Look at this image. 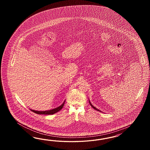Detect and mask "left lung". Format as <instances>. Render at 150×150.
Listing matches in <instances>:
<instances>
[{"label": "left lung", "mask_w": 150, "mask_h": 150, "mask_svg": "<svg viewBox=\"0 0 150 150\" xmlns=\"http://www.w3.org/2000/svg\"><path fill=\"white\" fill-rule=\"evenodd\" d=\"M89 102H90V105H91V107H92V108H93V109H95V110H98V111H100V110H98V109H97V108H96V107H94V106H93V105L91 104V102H90V100H89Z\"/></svg>", "instance_id": "obj_1"}]
</instances>
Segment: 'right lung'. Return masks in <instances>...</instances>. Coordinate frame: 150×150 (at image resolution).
<instances>
[{
	"label": "right lung",
	"instance_id": "obj_1",
	"mask_svg": "<svg viewBox=\"0 0 150 150\" xmlns=\"http://www.w3.org/2000/svg\"><path fill=\"white\" fill-rule=\"evenodd\" d=\"M65 100L63 102V103L61 105L59 106L57 108H55L53 109H50V110H45V111H37V110H32V109H30L32 112L38 114H44V115H50V114H53L55 113L58 112H59V110H60L61 109H62V108L63 107L65 103Z\"/></svg>",
	"mask_w": 150,
	"mask_h": 150
}]
</instances>
